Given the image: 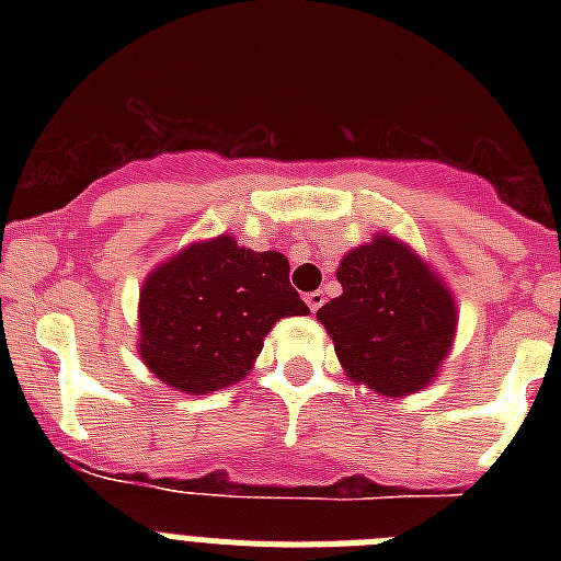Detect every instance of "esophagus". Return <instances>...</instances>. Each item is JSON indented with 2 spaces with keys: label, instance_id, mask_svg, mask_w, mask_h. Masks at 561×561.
Returning <instances> with one entry per match:
<instances>
[{
  "label": "esophagus",
  "instance_id": "obj_1",
  "mask_svg": "<svg viewBox=\"0 0 561 561\" xmlns=\"http://www.w3.org/2000/svg\"><path fill=\"white\" fill-rule=\"evenodd\" d=\"M304 300H306V306H309L311 311H317V309H320V306L325 304V295H323V291H309V295H306Z\"/></svg>",
  "mask_w": 561,
  "mask_h": 561
}]
</instances>
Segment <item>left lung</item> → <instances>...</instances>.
<instances>
[{"mask_svg":"<svg viewBox=\"0 0 561 561\" xmlns=\"http://www.w3.org/2000/svg\"><path fill=\"white\" fill-rule=\"evenodd\" d=\"M342 295L317 311L342 370L381 399L433 385L453 351L458 304L447 280L393 232L342 255Z\"/></svg>","mask_w":561,"mask_h":561,"instance_id":"left-lung-1","label":"left lung"}]
</instances>
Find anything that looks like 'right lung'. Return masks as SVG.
<instances>
[{
  "mask_svg": "<svg viewBox=\"0 0 561 561\" xmlns=\"http://www.w3.org/2000/svg\"><path fill=\"white\" fill-rule=\"evenodd\" d=\"M309 314L284 252L232 236L202 238L153 266L140 286L137 354L162 385L205 396L244 379L284 317Z\"/></svg>",
  "mask_w": 561,
  "mask_h": 561,
  "instance_id": "1",
  "label": "right lung"
}]
</instances>
